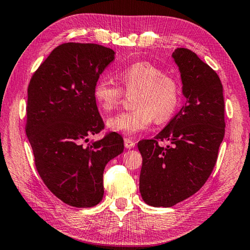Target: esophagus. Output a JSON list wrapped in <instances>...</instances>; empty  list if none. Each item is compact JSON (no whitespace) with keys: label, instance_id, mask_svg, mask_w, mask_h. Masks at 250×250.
<instances>
[{"label":"esophagus","instance_id":"1","mask_svg":"<svg viewBox=\"0 0 250 250\" xmlns=\"http://www.w3.org/2000/svg\"><path fill=\"white\" fill-rule=\"evenodd\" d=\"M125 147L126 149H132L135 147V142H133L131 138H125Z\"/></svg>","mask_w":250,"mask_h":250}]
</instances>
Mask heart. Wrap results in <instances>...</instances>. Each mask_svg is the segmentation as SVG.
Here are the masks:
<instances>
[{"mask_svg": "<svg viewBox=\"0 0 250 250\" xmlns=\"http://www.w3.org/2000/svg\"><path fill=\"white\" fill-rule=\"evenodd\" d=\"M118 79L126 94H133L131 112L120 113L106 121L108 130L126 135L146 130L153 119L163 123L175 114L181 99L178 80L166 75L161 68L148 62H135L121 71ZM94 99L99 108L109 113L117 108L123 91L111 81L102 78L94 86Z\"/></svg>", "mask_w": 250, "mask_h": 250, "instance_id": "1", "label": "heart"}]
</instances>
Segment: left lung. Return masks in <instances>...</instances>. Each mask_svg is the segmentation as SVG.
<instances>
[{
    "instance_id": "obj_1",
    "label": "left lung",
    "mask_w": 250,
    "mask_h": 250,
    "mask_svg": "<svg viewBox=\"0 0 250 250\" xmlns=\"http://www.w3.org/2000/svg\"><path fill=\"white\" fill-rule=\"evenodd\" d=\"M171 57L187 103L153 139L137 144L143 156L139 190L143 200L156 208L175 206L202 188L225 135L224 89L217 73L188 49L178 48ZM164 139L169 146H159Z\"/></svg>"
}]
</instances>
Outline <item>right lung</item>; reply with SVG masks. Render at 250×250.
I'll use <instances>...</instances> for the list:
<instances>
[{
    "label": "right lung",
    "mask_w": 250,
    "mask_h": 250,
    "mask_svg": "<svg viewBox=\"0 0 250 250\" xmlns=\"http://www.w3.org/2000/svg\"><path fill=\"white\" fill-rule=\"evenodd\" d=\"M115 54L96 43L61 44L27 88L25 131L35 165L46 188L71 207L102 200L104 168L124 151V139L115 132L83 145L104 127L92 91Z\"/></svg>",
    "instance_id": "1"
}]
</instances>
